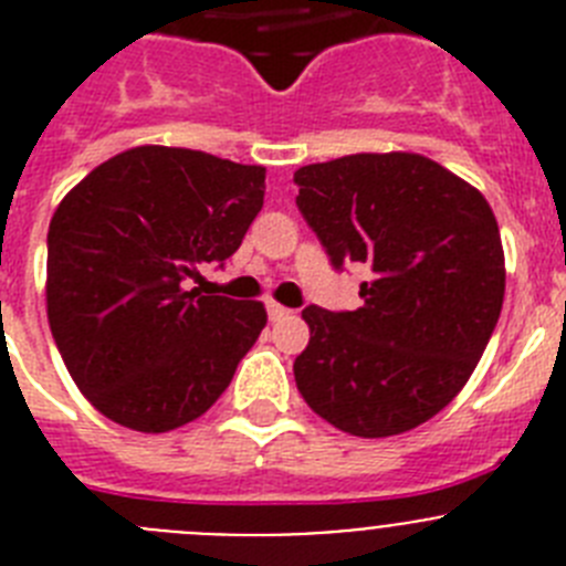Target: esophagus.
<instances>
[{
    "mask_svg": "<svg viewBox=\"0 0 566 566\" xmlns=\"http://www.w3.org/2000/svg\"><path fill=\"white\" fill-rule=\"evenodd\" d=\"M266 312H269V319H280V317H286V314H292L286 306L274 303V300H266Z\"/></svg>",
    "mask_w": 566,
    "mask_h": 566,
    "instance_id": "1",
    "label": "esophagus"
}]
</instances>
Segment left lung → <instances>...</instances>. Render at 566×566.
Masks as SVG:
<instances>
[{"label": "left lung", "mask_w": 566, "mask_h": 566, "mask_svg": "<svg viewBox=\"0 0 566 566\" xmlns=\"http://www.w3.org/2000/svg\"><path fill=\"white\" fill-rule=\"evenodd\" d=\"M297 209L334 269L365 263L357 312L303 308L294 359L317 417L363 439L437 417L470 379L502 314L504 252L479 189L413 153H359L294 172Z\"/></svg>", "instance_id": "1"}]
</instances>
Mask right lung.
Returning <instances> with one entry per match:
<instances>
[{
  "instance_id": "obj_1",
  "label": "right lung",
  "mask_w": 566,
  "mask_h": 566,
  "mask_svg": "<svg viewBox=\"0 0 566 566\" xmlns=\"http://www.w3.org/2000/svg\"><path fill=\"white\" fill-rule=\"evenodd\" d=\"M263 189V167L135 147L64 195L48 232V319L96 411L133 431L167 433L227 391L266 308L187 292V280L238 252Z\"/></svg>"
}]
</instances>
